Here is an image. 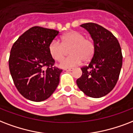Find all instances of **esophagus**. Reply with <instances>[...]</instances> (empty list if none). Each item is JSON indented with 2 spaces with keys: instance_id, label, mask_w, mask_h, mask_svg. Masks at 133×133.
<instances>
[{
  "instance_id": "esophagus-1",
  "label": "esophagus",
  "mask_w": 133,
  "mask_h": 133,
  "mask_svg": "<svg viewBox=\"0 0 133 133\" xmlns=\"http://www.w3.org/2000/svg\"><path fill=\"white\" fill-rule=\"evenodd\" d=\"M65 71H72L73 70H74V69H71V68H70V69H65Z\"/></svg>"
}]
</instances>
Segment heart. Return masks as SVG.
<instances>
[{
  "label": "heart",
  "mask_w": 133,
  "mask_h": 133,
  "mask_svg": "<svg viewBox=\"0 0 133 133\" xmlns=\"http://www.w3.org/2000/svg\"><path fill=\"white\" fill-rule=\"evenodd\" d=\"M70 48L69 53L71 56L63 60L66 49ZM50 56L56 61H61L62 68H72L81 64L83 61L89 62L95 52V44L90 38L85 37L80 32H68L62 36L61 43L57 40H52L48 46Z\"/></svg>",
  "instance_id": "b5f03b06"
}]
</instances>
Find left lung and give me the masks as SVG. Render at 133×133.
I'll list each match as a JSON object with an SVG mask.
<instances>
[{
    "label": "left lung",
    "instance_id": "left-lung-1",
    "mask_svg": "<svg viewBox=\"0 0 133 133\" xmlns=\"http://www.w3.org/2000/svg\"><path fill=\"white\" fill-rule=\"evenodd\" d=\"M89 32L95 44V52L89 65L81 68L83 74L76 81L79 89L92 98L110 93L119 79L122 66L120 44L113 34L94 23L81 25Z\"/></svg>",
    "mask_w": 133,
    "mask_h": 133
}]
</instances>
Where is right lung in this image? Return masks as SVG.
<instances>
[{
	"instance_id": "1",
	"label": "right lung",
	"mask_w": 133,
	"mask_h": 133,
	"mask_svg": "<svg viewBox=\"0 0 133 133\" xmlns=\"http://www.w3.org/2000/svg\"><path fill=\"white\" fill-rule=\"evenodd\" d=\"M59 31L34 26L14 42L9 68L14 85L25 98L43 101L52 95L59 83L62 70L54 66L48 46Z\"/></svg>"
}]
</instances>
